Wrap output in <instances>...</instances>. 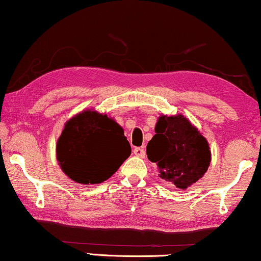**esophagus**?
<instances>
[{"label": "esophagus", "instance_id": "obj_1", "mask_svg": "<svg viewBox=\"0 0 261 261\" xmlns=\"http://www.w3.org/2000/svg\"><path fill=\"white\" fill-rule=\"evenodd\" d=\"M133 153L139 158H145L146 155V150L143 149V147H135L133 149Z\"/></svg>", "mask_w": 261, "mask_h": 261}]
</instances>
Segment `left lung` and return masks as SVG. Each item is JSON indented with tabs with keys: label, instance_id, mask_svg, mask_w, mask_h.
<instances>
[{
	"label": "left lung",
	"instance_id": "8db88e82",
	"mask_svg": "<svg viewBox=\"0 0 261 261\" xmlns=\"http://www.w3.org/2000/svg\"><path fill=\"white\" fill-rule=\"evenodd\" d=\"M155 135L147 145V156L155 162L160 176L186 190L207 172L211 152L206 139L182 115L159 119Z\"/></svg>",
	"mask_w": 261,
	"mask_h": 261
}]
</instances>
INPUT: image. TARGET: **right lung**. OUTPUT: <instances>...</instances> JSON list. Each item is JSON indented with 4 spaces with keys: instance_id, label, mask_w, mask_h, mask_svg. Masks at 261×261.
I'll return each instance as SVG.
<instances>
[{
    "instance_id": "obj_1",
    "label": "right lung",
    "mask_w": 261,
    "mask_h": 261,
    "mask_svg": "<svg viewBox=\"0 0 261 261\" xmlns=\"http://www.w3.org/2000/svg\"><path fill=\"white\" fill-rule=\"evenodd\" d=\"M130 153L122 128L95 111H85L70 119L56 146L62 171L84 185L107 180Z\"/></svg>"
}]
</instances>
